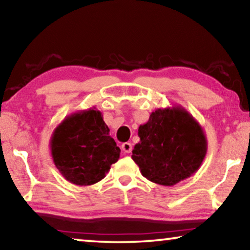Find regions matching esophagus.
<instances>
[{"label": "esophagus", "mask_w": 250, "mask_h": 250, "mask_svg": "<svg viewBox=\"0 0 250 250\" xmlns=\"http://www.w3.org/2000/svg\"><path fill=\"white\" fill-rule=\"evenodd\" d=\"M121 149L125 152V153H130V152L132 151V145H131L130 142H125V143H122Z\"/></svg>", "instance_id": "obj_1"}]
</instances>
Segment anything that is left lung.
<instances>
[{
  "instance_id": "obj_1",
  "label": "left lung",
  "mask_w": 250,
  "mask_h": 250,
  "mask_svg": "<svg viewBox=\"0 0 250 250\" xmlns=\"http://www.w3.org/2000/svg\"><path fill=\"white\" fill-rule=\"evenodd\" d=\"M132 160L153 183L172 186L192 176L205 159L204 130L182 105L159 108L139 126Z\"/></svg>"
}]
</instances>
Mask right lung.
<instances>
[{
	"mask_svg": "<svg viewBox=\"0 0 250 250\" xmlns=\"http://www.w3.org/2000/svg\"><path fill=\"white\" fill-rule=\"evenodd\" d=\"M109 131L103 113L95 107L71 113L55 128L50 154L67 181L87 186L104 179L120 156Z\"/></svg>",
	"mask_w": 250,
	"mask_h": 250,
	"instance_id": "add662e5",
	"label": "right lung"
}]
</instances>
